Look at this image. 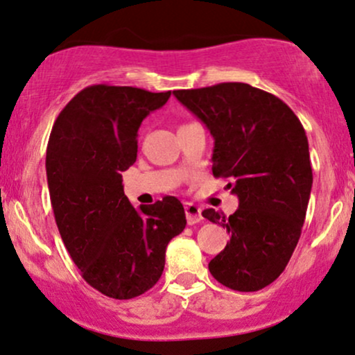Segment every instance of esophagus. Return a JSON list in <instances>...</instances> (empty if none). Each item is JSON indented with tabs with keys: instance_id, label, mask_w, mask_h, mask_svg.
<instances>
[{
	"instance_id": "obj_1",
	"label": "esophagus",
	"mask_w": 355,
	"mask_h": 355,
	"mask_svg": "<svg viewBox=\"0 0 355 355\" xmlns=\"http://www.w3.org/2000/svg\"><path fill=\"white\" fill-rule=\"evenodd\" d=\"M185 215H187V221H189V225L200 223V221L203 220L202 208H200L198 205H195V203H187L185 205Z\"/></svg>"
}]
</instances>
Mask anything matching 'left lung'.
Returning a JSON list of instances; mask_svg holds the SVG:
<instances>
[{
    "instance_id": "obj_1",
    "label": "left lung",
    "mask_w": 355,
    "mask_h": 355,
    "mask_svg": "<svg viewBox=\"0 0 355 355\" xmlns=\"http://www.w3.org/2000/svg\"><path fill=\"white\" fill-rule=\"evenodd\" d=\"M215 139L213 175L230 178L240 200L228 218L213 208L202 215L220 223L230 241L208 263L218 283L259 291L291 259L304 225L313 168L304 127L279 97L243 83L173 91Z\"/></svg>"
}]
</instances>
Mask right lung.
<instances>
[{
    "mask_svg": "<svg viewBox=\"0 0 355 355\" xmlns=\"http://www.w3.org/2000/svg\"><path fill=\"white\" fill-rule=\"evenodd\" d=\"M170 94L89 85L61 110L49 135L46 175L55 225L84 279L114 300L155 286L166 245L187 225L175 196L132 207L121 175L137 159L140 123Z\"/></svg>",
    "mask_w": 355,
    "mask_h": 355,
    "instance_id": "add662e5",
    "label": "right lung"
}]
</instances>
